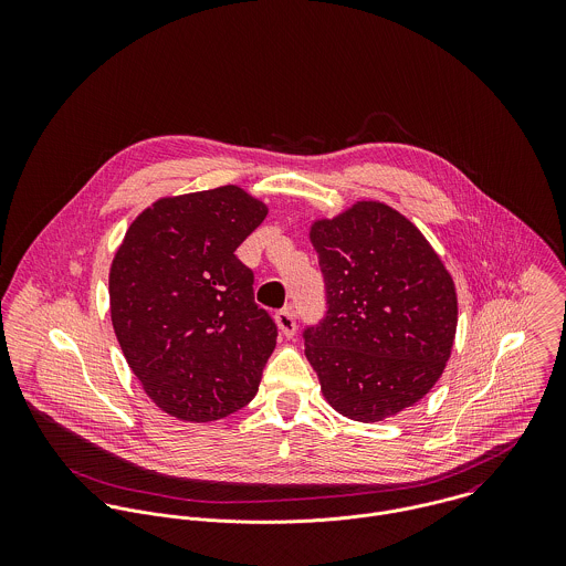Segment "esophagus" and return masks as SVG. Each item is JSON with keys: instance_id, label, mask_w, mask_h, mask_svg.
I'll return each instance as SVG.
<instances>
[{"instance_id": "34e87169", "label": "esophagus", "mask_w": 566, "mask_h": 566, "mask_svg": "<svg viewBox=\"0 0 566 566\" xmlns=\"http://www.w3.org/2000/svg\"><path fill=\"white\" fill-rule=\"evenodd\" d=\"M274 318H276V324H279V328H281V333L285 337H294V333H296V318H294V312L290 307L276 312Z\"/></svg>"}]
</instances>
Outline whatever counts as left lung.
<instances>
[{"mask_svg":"<svg viewBox=\"0 0 566 566\" xmlns=\"http://www.w3.org/2000/svg\"><path fill=\"white\" fill-rule=\"evenodd\" d=\"M326 318L305 355L337 413L379 422L418 403L453 350L458 294L427 238L386 202L357 200L310 227Z\"/></svg>","mask_w":566,"mask_h":566,"instance_id":"left-lung-1","label":"left lung"}]
</instances>
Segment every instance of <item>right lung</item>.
<instances>
[{"mask_svg": "<svg viewBox=\"0 0 566 566\" xmlns=\"http://www.w3.org/2000/svg\"><path fill=\"white\" fill-rule=\"evenodd\" d=\"M268 205L238 185L163 196L128 227L108 272L111 323L150 401L185 422L250 403L276 346L238 245Z\"/></svg>", "mask_w": 566, "mask_h": 566, "instance_id": "right-lung-1", "label": "right lung"}]
</instances>
